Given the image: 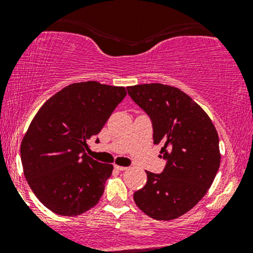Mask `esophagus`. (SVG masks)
Returning a JSON list of instances; mask_svg holds the SVG:
<instances>
[{
    "instance_id": "34e87169",
    "label": "esophagus",
    "mask_w": 253,
    "mask_h": 253,
    "mask_svg": "<svg viewBox=\"0 0 253 253\" xmlns=\"http://www.w3.org/2000/svg\"><path fill=\"white\" fill-rule=\"evenodd\" d=\"M115 169H117L118 171H125V170H127L128 169V168L127 167H120V165H115Z\"/></svg>"
}]
</instances>
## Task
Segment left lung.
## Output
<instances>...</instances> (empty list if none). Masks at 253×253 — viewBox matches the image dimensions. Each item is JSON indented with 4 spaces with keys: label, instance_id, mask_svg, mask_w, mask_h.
Returning <instances> with one entry per match:
<instances>
[{
    "label": "left lung",
    "instance_id": "1",
    "mask_svg": "<svg viewBox=\"0 0 253 253\" xmlns=\"http://www.w3.org/2000/svg\"><path fill=\"white\" fill-rule=\"evenodd\" d=\"M149 115L153 143L167 161L161 173L146 171L147 182L135 191V205L156 220H172L206 195L220 167L219 136L206 112L185 92L161 83L127 86Z\"/></svg>",
    "mask_w": 253,
    "mask_h": 253
}]
</instances>
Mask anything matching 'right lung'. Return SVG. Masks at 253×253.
<instances>
[{
    "label": "right lung",
    "mask_w": 253,
    "mask_h": 253,
    "mask_svg": "<svg viewBox=\"0 0 253 253\" xmlns=\"http://www.w3.org/2000/svg\"><path fill=\"white\" fill-rule=\"evenodd\" d=\"M126 94L124 86L74 83L34 117L21 143L22 168L31 189L53 213L80 215L101 199L113 165L94 161L85 150Z\"/></svg>",
    "instance_id": "obj_1"
}]
</instances>
